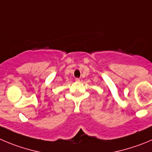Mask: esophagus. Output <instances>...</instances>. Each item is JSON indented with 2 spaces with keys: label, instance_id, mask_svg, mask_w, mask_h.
I'll use <instances>...</instances> for the list:
<instances>
[{
  "label": "esophagus",
  "instance_id": "esophagus-1",
  "mask_svg": "<svg viewBox=\"0 0 152 152\" xmlns=\"http://www.w3.org/2000/svg\"><path fill=\"white\" fill-rule=\"evenodd\" d=\"M76 82H79V81H80V79H79V78H76Z\"/></svg>",
  "mask_w": 152,
  "mask_h": 152
}]
</instances>
